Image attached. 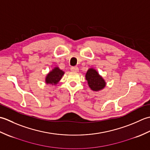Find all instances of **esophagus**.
<instances>
[{
  "mask_svg": "<svg viewBox=\"0 0 150 150\" xmlns=\"http://www.w3.org/2000/svg\"><path fill=\"white\" fill-rule=\"evenodd\" d=\"M71 71L73 72H78L79 71V68L77 67H71Z\"/></svg>",
  "mask_w": 150,
  "mask_h": 150,
  "instance_id": "1",
  "label": "esophagus"
}]
</instances>
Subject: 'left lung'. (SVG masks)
Instances as JSON below:
<instances>
[{
  "label": "left lung",
  "mask_w": 150,
  "mask_h": 150,
  "mask_svg": "<svg viewBox=\"0 0 150 150\" xmlns=\"http://www.w3.org/2000/svg\"><path fill=\"white\" fill-rule=\"evenodd\" d=\"M86 79L88 81L89 87L91 90L98 91L102 90L106 86V82L104 79L98 74V71L93 68L88 69L86 73Z\"/></svg>",
  "instance_id": "8db88e82"
}]
</instances>
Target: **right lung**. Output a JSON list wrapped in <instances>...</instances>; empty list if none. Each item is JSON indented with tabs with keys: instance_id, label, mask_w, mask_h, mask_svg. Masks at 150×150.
Instances as JSON below:
<instances>
[{
	"instance_id": "right-lung-1",
	"label": "right lung",
	"mask_w": 150,
	"mask_h": 150,
	"mask_svg": "<svg viewBox=\"0 0 150 150\" xmlns=\"http://www.w3.org/2000/svg\"><path fill=\"white\" fill-rule=\"evenodd\" d=\"M64 74V71L60 69L59 67H55L47 74L45 79L46 84L52 86L57 84L62 79Z\"/></svg>"
}]
</instances>
